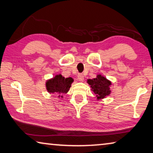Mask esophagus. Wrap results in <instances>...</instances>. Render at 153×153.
<instances>
[{
  "instance_id": "34e87169",
  "label": "esophagus",
  "mask_w": 153,
  "mask_h": 153,
  "mask_svg": "<svg viewBox=\"0 0 153 153\" xmlns=\"http://www.w3.org/2000/svg\"><path fill=\"white\" fill-rule=\"evenodd\" d=\"M77 79L79 80V82H83L84 81V76H83L82 74H78V76H77Z\"/></svg>"
}]
</instances>
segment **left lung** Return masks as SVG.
<instances>
[{
  "label": "left lung",
  "instance_id": "1",
  "mask_svg": "<svg viewBox=\"0 0 153 153\" xmlns=\"http://www.w3.org/2000/svg\"><path fill=\"white\" fill-rule=\"evenodd\" d=\"M87 83L90 85L92 91L96 94L98 100L107 98L111 93L110 87L112 82L101 74H97L95 78L88 79Z\"/></svg>",
  "mask_w": 153,
  "mask_h": 153
}]
</instances>
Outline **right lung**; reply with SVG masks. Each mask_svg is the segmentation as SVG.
Instances as JSON below:
<instances>
[{"label": "right lung", "mask_w": 153, "mask_h": 153, "mask_svg": "<svg viewBox=\"0 0 153 153\" xmlns=\"http://www.w3.org/2000/svg\"><path fill=\"white\" fill-rule=\"evenodd\" d=\"M74 82L72 77H63L61 74L55 75V77L47 79L46 81V88L50 94L57 93L59 98H63V94H67L69 92L71 84Z\"/></svg>", "instance_id": "obj_1"}]
</instances>
